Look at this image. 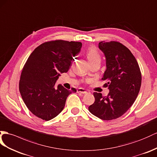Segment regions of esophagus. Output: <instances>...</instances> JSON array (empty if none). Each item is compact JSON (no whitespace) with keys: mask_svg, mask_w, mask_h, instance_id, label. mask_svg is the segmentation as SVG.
Masks as SVG:
<instances>
[{"mask_svg":"<svg viewBox=\"0 0 157 157\" xmlns=\"http://www.w3.org/2000/svg\"><path fill=\"white\" fill-rule=\"evenodd\" d=\"M77 91L78 92V93H81V94H87L88 92H89V91H86L85 89H83V88H78Z\"/></svg>","mask_w":157,"mask_h":157,"instance_id":"1","label":"esophagus"}]
</instances>
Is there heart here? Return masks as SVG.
<instances>
[{
	"instance_id": "heart-1",
	"label": "heart",
	"mask_w": 157,
	"mask_h": 157,
	"mask_svg": "<svg viewBox=\"0 0 157 157\" xmlns=\"http://www.w3.org/2000/svg\"><path fill=\"white\" fill-rule=\"evenodd\" d=\"M87 58L90 62L100 59V56L97 48L94 46L90 47L87 52Z\"/></svg>"
}]
</instances>
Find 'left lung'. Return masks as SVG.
Segmentation results:
<instances>
[{"label":"left lung","instance_id":"left-lung-1","mask_svg":"<svg viewBox=\"0 0 157 157\" xmlns=\"http://www.w3.org/2000/svg\"><path fill=\"white\" fill-rule=\"evenodd\" d=\"M99 48L105 55L106 70L102 79L109 90L107 96L94 92L95 102L88 109L103 120L122 116L132 106L141 86V73L135 56L118 42H101Z\"/></svg>","mask_w":157,"mask_h":157}]
</instances>
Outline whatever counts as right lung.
Here are the masks:
<instances>
[{
    "label": "right lung",
    "instance_id": "obj_1",
    "mask_svg": "<svg viewBox=\"0 0 157 157\" xmlns=\"http://www.w3.org/2000/svg\"><path fill=\"white\" fill-rule=\"evenodd\" d=\"M79 42L55 40L42 44L30 54L24 66L19 82L22 98L32 113L49 121L63 109L68 95L75 93L56 82L69 70L74 57L81 51Z\"/></svg>",
    "mask_w": 157,
    "mask_h": 157
}]
</instances>
